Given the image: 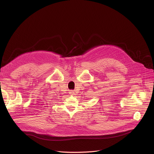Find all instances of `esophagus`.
I'll return each mask as SVG.
<instances>
[{
    "label": "esophagus",
    "instance_id": "esophagus-1",
    "mask_svg": "<svg viewBox=\"0 0 154 154\" xmlns=\"http://www.w3.org/2000/svg\"><path fill=\"white\" fill-rule=\"evenodd\" d=\"M69 94H74V91H73L72 90L69 91Z\"/></svg>",
    "mask_w": 154,
    "mask_h": 154
}]
</instances>
